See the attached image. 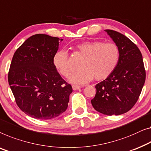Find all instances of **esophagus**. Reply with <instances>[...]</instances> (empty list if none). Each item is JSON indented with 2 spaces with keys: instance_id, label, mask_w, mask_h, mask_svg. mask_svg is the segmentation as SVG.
Here are the masks:
<instances>
[{
  "instance_id": "34e87169",
  "label": "esophagus",
  "mask_w": 151,
  "mask_h": 151,
  "mask_svg": "<svg viewBox=\"0 0 151 151\" xmlns=\"http://www.w3.org/2000/svg\"><path fill=\"white\" fill-rule=\"evenodd\" d=\"M72 88H73V91H77V90H79L80 88H81V86H76V85H73V86H72Z\"/></svg>"
}]
</instances>
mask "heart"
<instances>
[{
	"label": "heart",
	"mask_w": 151,
	"mask_h": 151,
	"mask_svg": "<svg viewBox=\"0 0 151 151\" xmlns=\"http://www.w3.org/2000/svg\"><path fill=\"white\" fill-rule=\"evenodd\" d=\"M76 50L84 58L80 65L82 70L73 73L69 78L72 84H84L94 78L97 81L106 79L114 71L119 61V50L112 43L84 41L77 45ZM53 64L65 77H68L73 71L68 52L65 50H60L54 54Z\"/></svg>",
	"instance_id": "1"
}]
</instances>
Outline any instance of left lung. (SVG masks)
I'll return each mask as SVG.
<instances>
[{"instance_id": "1", "label": "left lung", "mask_w": 151, "mask_h": 151, "mask_svg": "<svg viewBox=\"0 0 151 151\" xmlns=\"http://www.w3.org/2000/svg\"><path fill=\"white\" fill-rule=\"evenodd\" d=\"M105 31L120 52L119 61L112 74L95 86L91 104L104 114L120 115L128 112L138 99L146 79L142 56L138 47L125 35L114 30Z\"/></svg>"}]
</instances>
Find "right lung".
I'll use <instances>...</instances> for the list:
<instances>
[{
    "instance_id": "right-lung-1",
    "label": "right lung",
    "mask_w": 151,
    "mask_h": 151,
    "mask_svg": "<svg viewBox=\"0 0 151 151\" xmlns=\"http://www.w3.org/2000/svg\"><path fill=\"white\" fill-rule=\"evenodd\" d=\"M62 40L45 34L35 35L13 56L9 84L19 108L34 119H52L68 107L72 87L53 64V56Z\"/></svg>"
}]
</instances>
